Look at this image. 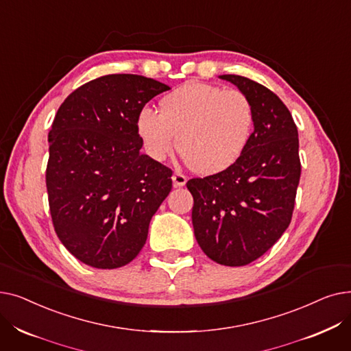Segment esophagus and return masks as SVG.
Wrapping results in <instances>:
<instances>
[{"label": "esophagus", "instance_id": "1", "mask_svg": "<svg viewBox=\"0 0 351 351\" xmlns=\"http://www.w3.org/2000/svg\"><path fill=\"white\" fill-rule=\"evenodd\" d=\"M172 182H173V186L175 188H180V186H185L186 182H188V178L180 173V172H175L173 176H172Z\"/></svg>", "mask_w": 351, "mask_h": 351}]
</instances>
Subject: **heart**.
<instances>
[{
  "label": "heart",
  "mask_w": 351,
  "mask_h": 351,
  "mask_svg": "<svg viewBox=\"0 0 351 351\" xmlns=\"http://www.w3.org/2000/svg\"><path fill=\"white\" fill-rule=\"evenodd\" d=\"M254 109L242 90L186 82L160 99V112L139 110L136 131L151 159L162 162L179 146L183 159L202 175L226 171L246 151Z\"/></svg>",
  "instance_id": "b5f03b06"
}]
</instances>
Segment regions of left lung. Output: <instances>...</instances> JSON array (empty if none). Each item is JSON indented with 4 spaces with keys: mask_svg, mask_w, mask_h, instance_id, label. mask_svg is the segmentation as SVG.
Instances as JSON below:
<instances>
[{
    "mask_svg": "<svg viewBox=\"0 0 351 351\" xmlns=\"http://www.w3.org/2000/svg\"><path fill=\"white\" fill-rule=\"evenodd\" d=\"M250 99L254 131L243 155L219 173L191 179L195 237L213 262L246 266L289 228L300 180L299 134L280 98L241 75H220Z\"/></svg>",
    "mask_w": 351,
    "mask_h": 351,
    "instance_id": "left-lung-1",
    "label": "left lung"
}]
</instances>
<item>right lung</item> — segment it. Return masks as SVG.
Returning <instances> with one entry per match:
<instances>
[{"label":"right lung","mask_w":351,"mask_h":351,"mask_svg":"<svg viewBox=\"0 0 351 351\" xmlns=\"http://www.w3.org/2000/svg\"><path fill=\"white\" fill-rule=\"evenodd\" d=\"M168 89L152 78L114 73L73 90L55 115L47 165L52 223L88 266L132 262L172 189V171L141 154L136 131L139 110Z\"/></svg>","instance_id":"right-lung-1"}]
</instances>
